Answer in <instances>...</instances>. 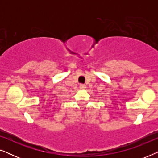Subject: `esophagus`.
I'll return each instance as SVG.
<instances>
[{
    "label": "esophagus",
    "instance_id": "obj_1",
    "mask_svg": "<svg viewBox=\"0 0 158 158\" xmlns=\"http://www.w3.org/2000/svg\"><path fill=\"white\" fill-rule=\"evenodd\" d=\"M80 88H81V89H85V85H84V84H81V85H80Z\"/></svg>",
    "mask_w": 158,
    "mask_h": 158
}]
</instances>
